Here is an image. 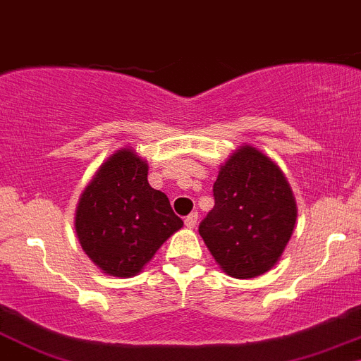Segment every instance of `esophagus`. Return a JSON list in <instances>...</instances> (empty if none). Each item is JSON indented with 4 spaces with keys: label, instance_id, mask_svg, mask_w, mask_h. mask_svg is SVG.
I'll use <instances>...</instances> for the list:
<instances>
[{
    "label": "esophagus",
    "instance_id": "1",
    "mask_svg": "<svg viewBox=\"0 0 361 361\" xmlns=\"http://www.w3.org/2000/svg\"><path fill=\"white\" fill-rule=\"evenodd\" d=\"M196 225H197V212L188 214V216L185 217V226H187V228H196Z\"/></svg>",
    "mask_w": 361,
    "mask_h": 361
}]
</instances>
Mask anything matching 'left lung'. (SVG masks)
I'll return each instance as SVG.
<instances>
[{"instance_id": "8db88e82", "label": "left lung", "mask_w": 361, "mask_h": 361, "mask_svg": "<svg viewBox=\"0 0 361 361\" xmlns=\"http://www.w3.org/2000/svg\"><path fill=\"white\" fill-rule=\"evenodd\" d=\"M214 209L200 235L226 275L253 279L277 264L297 223L293 190L277 164L243 144L219 167Z\"/></svg>"}]
</instances>
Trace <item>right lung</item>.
I'll return each instance as SVG.
<instances>
[{"label":"right lung","mask_w":361,"mask_h":361,"mask_svg":"<svg viewBox=\"0 0 361 361\" xmlns=\"http://www.w3.org/2000/svg\"><path fill=\"white\" fill-rule=\"evenodd\" d=\"M149 165L133 147L104 161L77 203L75 232L102 274L135 277L183 226L169 197L147 181Z\"/></svg>","instance_id":"add662e5"}]
</instances>
